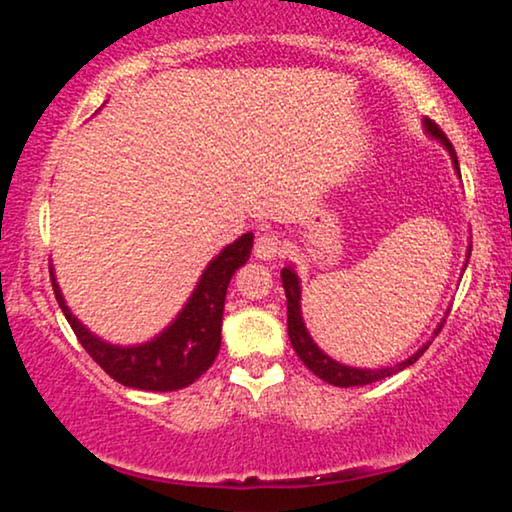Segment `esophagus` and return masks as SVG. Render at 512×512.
Masks as SVG:
<instances>
[{
	"label": "esophagus",
	"mask_w": 512,
	"mask_h": 512,
	"mask_svg": "<svg viewBox=\"0 0 512 512\" xmlns=\"http://www.w3.org/2000/svg\"><path fill=\"white\" fill-rule=\"evenodd\" d=\"M282 249H284V242L275 230H268V233H261L256 237L254 251L258 258H263V261H272V258H277L282 254Z\"/></svg>",
	"instance_id": "obj_1"
}]
</instances>
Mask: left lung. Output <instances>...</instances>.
Here are the masks:
<instances>
[{"mask_svg": "<svg viewBox=\"0 0 512 512\" xmlns=\"http://www.w3.org/2000/svg\"><path fill=\"white\" fill-rule=\"evenodd\" d=\"M424 128L431 137L440 139V144L450 151L454 170H457V174H459V160H457V153H454V149H452L450 139L443 135V130H440L438 125L431 121V118H424ZM282 284L286 291V312H289L286 324H289L291 345H293V349H296V354L300 356V361H303L314 375L321 377V380L333 384V387H363V384H373L377 380H384V377H391V375H396L398 370L412 366V363H415L419 356L426 352V347H429V342H426L419 352H415L410 359H405L403 363H398V366H394V368L368 370V368L342 366V363H338L328 354L321 352V349L317 347V342H314L310 338V333H307V328L303 324V314H300V282H298V275L293 272V268L282 270ZM440 328H443V324L436 328V335L440 333Z\"/></svg>", "mask_w": 512, "mask_h": 512, "instance_id": "obj_1", "label": "left lung"}]
</instances>
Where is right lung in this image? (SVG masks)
<instances>
[{
	"label": "right lung",
	"mask_w": 512,
	"mask_h": 512,
	"mask_svg": "<svg viewBox=\"0 0 512 512\" xmlns=\"http://www.w3.org/2000/svg\"><path fill=\"white\" fill-rule=\"evenodd\" d=\"M254 247V233L242 235L240 240L228 244L207 270L202 272L193 296L188 298L179 317L156 335L151 342L137 347H116L95 338L79 319L69 312L62 298L60 286L55 284L51 268V282L60 310L76 333L83 349L93 356V361L109 377L121 382L123 387L144 391H174L193 384L205 370L212 366L221 347V321L223 305L230 277L235 270L249 261Z\"/></svg>",
	"instance_id": "right-lung-1"
}]
</instances>
